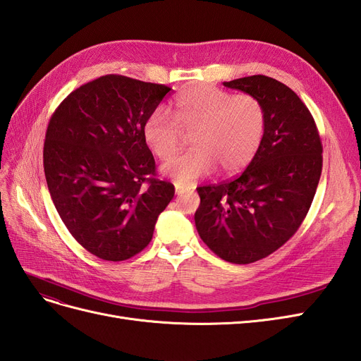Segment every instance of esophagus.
Wrapping results in <instances>:
<instances>
[{
    "label": "esophagus",
    "instance_id": "1",
    "mask_svg": "<svg viewBox=\"0 0 361 361\" xmlns=\"http://www.w3.org/2000/svg\"><path fill=\"white\" fill-rule=\"evenodd\" d=\"M187 191V188H183V187H180V185H176V194L179 195V194H182V192H185Z\"/></svg>",
    "mask_w": 361,
    "mask_h": 361
}]
</instances>
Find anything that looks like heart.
Wrapping results in <instances>:
<instances>
[{"instance_id":"heart-1","label":"heart","mask_w":361,"mask_h":361,"mask_svg":"<svg viewBox=\"0 0 361 361\" xmlns=\"http://www.w3.org/2000/svg\"><path fill=\"white\" fill-rule=\"evenodd\" d=\"M170 116L157 111L143 126L147 147L157 158L170 159L191 135L194 149L164 164V176L180 187L211 174L244 169L253 159L267 129L265 106L253 94H232L209 84L182 92Z\"/></svg>"}]
</instances>
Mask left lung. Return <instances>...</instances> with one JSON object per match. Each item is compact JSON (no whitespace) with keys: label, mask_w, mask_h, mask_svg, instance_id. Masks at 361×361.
<instances>
[{"label":"left lung","mask_w":361,"mask_h":361,"mask_svg":"<svg viewBox=\"0 0 361 361\" xmlns=\"http://www.w3.org/2000/svg\"><path fill=\"white\" fill-rule=\"evenodd\" d=\"M224 85L264 104L265 135L239 176L197 188L194 220L218 257L245 265L274 253L298 231L319 183L322 143L309 108L288 85L265 75Z\"/></svg>","instance_id":"left-lung-1"}]
</instances>
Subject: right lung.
Wrapping results in <instances>:
<instances>
[{
  "instance_id": "obj_1",
  "label": "right lung",
  "mask_w": 361,
  "mask_h": 361,
  "mask_svg": "<svg viewBox=\"0 0 361 361\" xmlns=\"http://www.w3.org/2000/svg\"><path fill=\"white\" fill-rule=\"evenodd\" d=\"M170 90L105 75L73 90L49 118L43 169L51 199L76 243L99 259L145 250L173 199L174 185L158 179L143 137Z\"/></svg>"
}]
</instances>
